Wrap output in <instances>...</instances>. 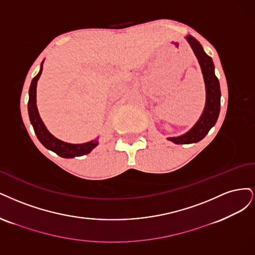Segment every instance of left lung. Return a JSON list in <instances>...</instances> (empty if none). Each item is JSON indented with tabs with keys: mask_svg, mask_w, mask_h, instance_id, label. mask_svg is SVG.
I'll list each match as a JSON object with an SVG mask.
<instances>
[{
	"mask_svg": "<svg viewBox=\"0 0 255 255\" xmlns=\"http://www.w3.org/2000/svg\"><path fill=\"white\" fill-rule=\"evenodd\" d=\"M190 43L194 54L200 64L205 84V106L200 119L196 123L194 127L187 131L186 133L176 136L167 137L169 141L175 144H192L201 141L209 133L210 129L216 124L219 111H220V87L219 81L215 75V67L213 60L209 55L205 54L201 44L191 35L185 37Z\"/></svg>",
	"mask_w": 255,
	"mask_h": 255,
	"instance_id": "obj_1",
	"label": "left lung"
}]
</instances>
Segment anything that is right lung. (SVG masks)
I'll return each mask as SVG.
<instances>
[{
  "instance_id": "1",
  "label": "right lung",
  "mask_w": 255,
  "mask_h": 255,
  "mask_svg": "<svg viewBox=\"0 0 255 255\" xmlns=\"http://www.w3.org/2000/svg\"><path fill=\"white\" fill-rule=\"evenodd\" d=\"M43 69V61L41 63V68L37 75L32 78L31 84L29 87V100H28V116L32 127H34L35 133L45 148L50 149L57 153L62 158H74V157H80L91 151L94 147L98 145V138L93 139L84 144H71L60 141L57 137H55L52 133H50L43 124L42 120H41L39 112L36 105V92H37V83L38 79L42 73Z\"/></svg>"
}]
</instances>
